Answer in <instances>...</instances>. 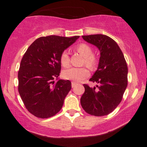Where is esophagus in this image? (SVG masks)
<instances>
[{"mask_svg":"<svg viewBox=\"0 0 147 147\" xmlns=\"http://www.w3.org/2000/svg\"><path fill=\"white\" fill-rule=\"evenodd\" d=\"M71 85H72V88H74V87H75V86L77 85V84L75 83V82H72V83H71Z\"/></svg>","mask_w":147,"mask_h":147,"instance_id":"34e87169","label":"esophagus"}]
</instances>
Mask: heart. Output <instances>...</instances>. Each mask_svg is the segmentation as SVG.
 <instances>
[{
  "instance_id": "heart-1",
  "label": "heart",
  "mask_w": 147,
  "mask_h": 147,
  "mask_svg": "<svg viewBox=\"0 0 147 147\" xmlns=\"http://www.w3.org/2000/svg\"><path fill=\"white\" fill-rule=\"evenodd\" d=\"M75 50L84 57L83 63H85L90 68H93L97 64V60L95 55H92V49L86 43H79L75 47ZM60 62L62 66L68 67L70 64V58L67 51H63L61 54ZM89 75V70L86 68H70L63 72L64 79L81 82Z\"/></svg>"
}]
</instances>
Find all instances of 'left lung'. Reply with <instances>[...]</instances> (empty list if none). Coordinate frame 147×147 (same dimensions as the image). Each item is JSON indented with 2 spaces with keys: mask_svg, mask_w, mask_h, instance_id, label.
Masks as SVG:
<instances>
[{
  "mask_svg": "<svg viewBox=\"0 0 147 147\" xmlns=\"http://www.w3.org/2000/svg\"><path fill=\"white\" fill-rule=\"evenodd\" d=\"M100 52L97 70L90 79L99 86L84 84L85 92L80 99L87 113L104 116L113 112L122 99L128 84V67L122 50L111 37L104 34L82 36Z\"/></svg>",
  "mask_w": 147,
  "mask_h": 147,
  "instance_id": "8db88e82",
  "label": "left lung"
}]
</instances>
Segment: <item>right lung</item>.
I'll list each match as a JSON object with an SVG mask.
<instances>
[{"mask_svg":"<svg viewBox=\"0 0 147 147\" xmlns=\"http://www.w3.org/2000/svg\"><path fill=\"white\" fill-rule=\"evenodd\" d=\"M79 37H40L23 55L18 72V92L25 108L36 117H52L61 109L71 82L54 79L61 72V54Z\"/></svg>","mask_w":147,"mask_h":147,"instance_id":"add662e5","label":"right lung"}]
</instances>
